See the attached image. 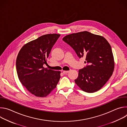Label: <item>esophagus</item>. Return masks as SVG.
Instances as JSON below:
<instances>
[{"mask_svg":"<svg viewBox=\"0 0 127 127\" xmlns=\"http://www.w3.org/2000/svg\"><path fill=\"white\" fill-rule=\"evenodd\" d=\"M63 73L64 74H67V73H69V71H65V70H64V71H63Z\"/></svg>","mask_w":127,"mask_h":127,"instance_id":"1","label":"esophagus"}]
</instances>
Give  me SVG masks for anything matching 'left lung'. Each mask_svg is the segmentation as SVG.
<instances>
[{
    "label": "left lung",
    "instance_id": "1",
    "mask_svg": "<svg viewBox=\"0 0 127 127\" xmlns=\"http://www.w3.org/2000/svg\"><path fill=\"white\" fill-rule=\"evenodd\" d=\"M63 40L73 48L79 58L85 57L88 65L79 70L75 83L83 91L99 90L112 75L115 61L111 45L102 36L87 31L67 35Z\"/></svg>",
    "mask_w": 127,
    "mask_h": 127
}]
</instances>
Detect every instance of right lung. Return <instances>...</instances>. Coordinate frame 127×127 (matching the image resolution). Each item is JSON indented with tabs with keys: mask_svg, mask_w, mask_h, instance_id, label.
<instances>
[{
	"mask_svg": "<svg viewBox=\"0 0 127 127\" xmlns=\"http://www.w3.org/2000/svg\"><path fill=\"white\" fill-rule=\"evenodd\" d=\"M60 36L50 33L26 44L16 58V68L18 77L29 92L35 96L44 97L56 87L61 71L43 67L47 64L52 48Z\"/></svg>",
	"mask_w": 127,
	"mask_h": 127,
	"instance_id": "right-lung-1",
	"label": "right lung"
}]
</instances>
